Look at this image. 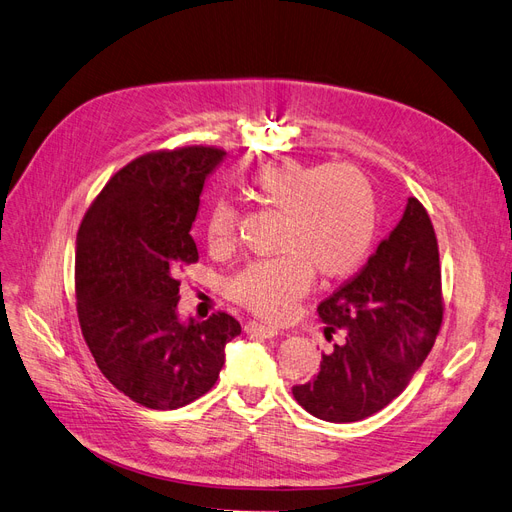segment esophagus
<instances>
[{
    "label": "esophagus",
    "mask_w": 512,
    "mask_h": 512,
    "mask_svg": "<svg viewBox=\"0 0 512 512\" xmlns=\"http://www.w3.org/2000/svg\"><path fill=\"white\" fill-rule=\"evenodd\" d=\"M244 332L249 336H261V338H274L278 332L274 327L270 325H263V323H257V321H249L244 325Z\"/></svg>",
    "instance_id": "esophagus-1"
}]
</instances>
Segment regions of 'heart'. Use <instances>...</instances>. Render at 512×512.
<instances>
[{"mask_svg":"<svg viewBox=\"0 0 512 512\" xmlns=\"http://www.w3.org/2000/svg\"><path fill=\"white\" fill-rule=\"evenodd\" d=\"M246 191L272 212L283 214L276 259L257 261L229 278L234 302L266 319H283L310 289L312 270L321 278L353 274L368 257L378 227L372 180L349 163H308L283 157L259 166ZM236 210L217 202L206 217L212 251L236 242Z\"/></svg>","mask_w":512,"mask_h":512,"instance_id":"heart-1","label":"heart"}]
</instances>
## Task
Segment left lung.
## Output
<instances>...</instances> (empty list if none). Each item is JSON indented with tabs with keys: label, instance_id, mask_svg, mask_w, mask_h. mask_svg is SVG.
Listing matches in <instances>:
<instances>
[{
	"label": "left lung",
	"instance_id": "obj_1",
	"mask_svg": "<svg viewBox=\"0 0 512 512\" xmlns=\"http://www.w3.org/2000/svg\"><path fill=\"white\" fill-rule=\"evenodd\" d=\"M317 312L325 338L336 342L321 370L291 389L293 398L323 421L372 417L406 389L442 325L438 240L417 197H408L404 217L361 272Z\"/></svg>",
	"mask_w": 512,
	"mask_h": 512
}]
</instances>
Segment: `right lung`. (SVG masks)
<instances>
[{
	"label": "right lung",
	"mask_w": 512,
	"mask_h": 512,
	"mask_svg": "<svg viewBox=\"0 0 512 512\" xmlns=\"http://www.w3.org/2000/svg\"><path fill=\"white\" fill-rule=\"evenodd\" d=\"M225 151L183 146L129 161L89 206L76 238V310L97 368L129 400L176 410L208 393L240 323L176 315L178 272L200 259L191 225Z\"/></svg>",
	"instance_id": "right-lung-1"
}]
</instances>
